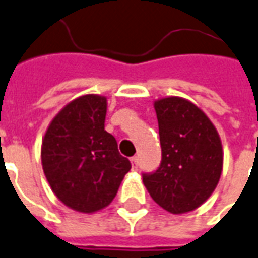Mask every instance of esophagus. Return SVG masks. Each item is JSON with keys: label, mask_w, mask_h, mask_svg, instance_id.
<instances>
[{"label": "esophagus", "mask_w": 258, "mask_h": 258, "mask_svg": "<svg viewBox=\"0 0 258 258\" xmlns=\"http://www.w3.org/2000/svg\"><path fill=\"white\" fill-rule=\"evenodd\" d=\"M131 163H132V168L137 169V164H139V157H137V156L132 157Z\"/></svg>", "instance_id": "esophagus-1"}]
</instances>
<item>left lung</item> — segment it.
Masks as SVG:
<instances>
[{"mask_svg":"<svg viewBox=\"0 0 258 258\" xmlns=\"http://www.w3.org/2000/svg\"><path fill=\"white\" fill-rule=\"evenodd\" d=\"M159 122L161 164L143 183L157 205L185 214L205 203L218 185L223 149L217 127L201 107L181 97L153 102Z\"/></svg>","mask_w":258,"mask_h":258,"instance_id":"obj_1","label":"left lung"}]
</instances>
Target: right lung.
<instances>
[{
	"label": "right lung",
	"instance_id": "add662e5",
	"mask_svg": "<svg viewBox=\"0 0 258 258\" xmlns=\"http://www.w3.org/2000/svg\"><path fill=\"white\" fill-rule=\"evenodd\" d=\"M107 98L85 94L69 102L48 125L41 165L48 184L70 209L93 214L110 205L131 169L105 131Z\"/></svg>",
	"mask_w": 258,
	"mask_h": 258
}]
</instances>
